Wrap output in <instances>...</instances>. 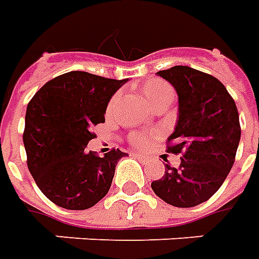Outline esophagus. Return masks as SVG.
<instances>
[{
  "label": "esophagus",
  "instance_id": "1",
  "mask_svg": "<svg viewBox=\"0 0 259 259\" xmlns=\"http://www.w3.org/2000/svg\"><path fill=\"white\" fill-rule=\"evenodd\" d=\"M133 157L139 158V159H140V161H143V162H146L147 159H148V158H147L146 155H140V154H137V152H136V154H133Z\"/></svg>",
  "mask_w": 259,
  "mask_h": 259
}]
</instances>
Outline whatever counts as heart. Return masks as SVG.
I'll return each instance as SVG.
<instances>
[{
	"instance_id": "heart-1",
	"label": "heart",
	"mask_w": 259,
	"mask_h": 259,
	"mask_svg": "<svg viewBox=\"0 0 259 259\" xmlns=\"http://www.w3.org/2000/svg\"><path fill=\"white\" fill-rule=\"evenodd\" d=\"M141 90H143V94L147 98V101L151 104L152 107L157 104V102L162 101L163 98H166L169 96H174V89L170 87V85L166 83V81H163V80H158V79H152L146 81L143 87H141ZM119 97L118 96H113L111 98V101L108 104V111H111L115 105H116V102H118ZM151 140V136L148 135H135L132 137V143L137 147H146L148 143Z\"/></svg>"
}]
</instances>
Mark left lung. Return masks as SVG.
<instances>
[{"label":"left lung","instance_id":"left-lung-1","mask_svg":"<svg viewBox=\"0 0 259 259\" xmlns=\"http://www.w3.org/2000/svg\"><path fill=\"white\" fill-rule=\"evenodd\" d=\"M158 74L179 96V118L166 151L182 158L178 168L166 163L151 187L170 205L190 208L209 200L233 166L241 136L239 112L226 87L211 74L180 65Z\"/></svg>","mask_w":259,"mask_h":259}]
</instances>
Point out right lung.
I'll list each match as a JSON object with an SVG mask.
<instances>
[{
	"label": "right lung",
	"mask_w": 259,
	"mask_h": 259,
	"mask_svg": "<svg viewBox=\"0 0 259 259\" xmlns=\"http://www.w3.org/2000/svg\"><path fill=\"white\" fill-rule=\"evenodd\" d=\"M127 79H108L73 70L47 81L26 109L23 144L27 168L48 200L66 209H87L107 195L116 163L127 155L104 157L85 147L105 122L111 97Z\"/></svg>",
	"instance_id": "1"
}]
</instances>
